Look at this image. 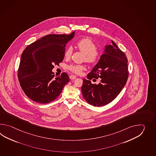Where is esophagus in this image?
Segmentation results:
<instances>
[{
	"label": "esophagus",
	"mask_w": 156,
	"mask_h": 156,
	"mask_svg": "<svg viewBox=\"0 0 156 156\" xmlns=\"http://www.w3.org/2000/svg\"><path fill=\"white\" fill-rule=\"evenodd\" d=\"M70 79L71 80H74L75 79H76V76H75V75H70Z\"/></svg>",
	"instance_id": "1"
}]
</instances>
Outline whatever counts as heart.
Wrapping results in <instances>:
<instances>
[{
  "label": "heart",
  "mask_w": 156,
  "mask_h": 156,
  "mask_svg": "<svg viewBox=\"0 0 156 156\" xmlns=\"http://www.w3.org/2000/svg\"><path fill=\"white\" fill-rule=\"evenodd\" d=\"M76 47L81 52L84 54L83 61L90 65H94L99 62L101 53L96 49V44L92 40L89 38H83L77 41ZM73 53V49L69 47L65 52V57L66 58H70ZM68 69L72 73L76 74H80L85 69V67L83 65H70Z\"/></svg>",
  "instance_id": "b5f03b06"
}]
</instances>
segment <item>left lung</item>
Returning a JSON list of instances; mask_svg holds the SVG:
<instances>
[{
    "mask_svg": "<svg viewBox=\"0 0 156 156\" xmlns=\"http://www.w3.org/2000/svg\"><path fill=\"white\" fill-rule=\"evenodd\" d=\"M112 46H106L105 53L87 76L83 79L81 93L87 103L101 106L112 102L126 84L129 76L126 55L112 41ZM100 78L99 84H92Z\"/></svg>",
    "mask_w": 156,
    "mask_h": 156,
    "instance_id": "1",
    "label": "left lung"
}]
</instances>
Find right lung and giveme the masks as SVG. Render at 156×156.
I'll return each instance as SVG.
<instances>
[{"label": "right lung", "mask_w": 156, "mask_h": 156, "mask_svg": "<svg viewBox=\"0 0 156 156\" xmlns=\"http://www.w3.org/2000/svg\"><path fill=\"white\" fill-rule=\"evenodd\" d=\"M73 36L74 32L70 34H48L24 49L18 77L22 89L30 99L41 104L50 103L57 99L69 82V75L65 72L54 79L52 70L55 65H59L62 62L66 43Z\"/></svg>", "instance_id": "add662e5"}]
</instances>
